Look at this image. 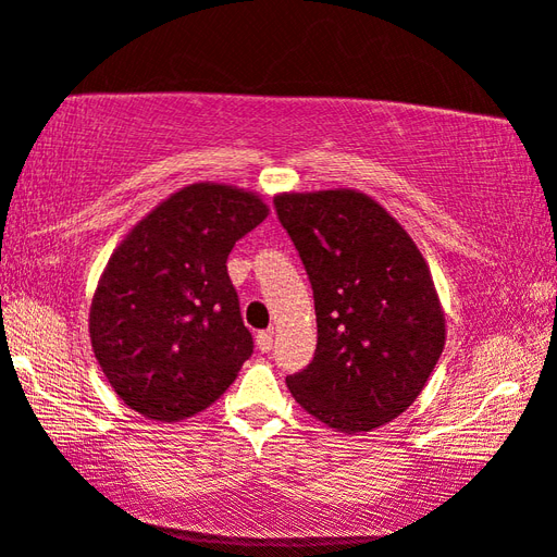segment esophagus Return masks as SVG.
I'll return each instance as SVG.
<instances>
[{"mask_svg":"<svg viewBox=\"0 0 557 557\" xmlns=\"http://www.w3.org/2000/svg\"><path fill=\"white\" fill-rule=\"evenodd\" d=\"M273 347V333L271 330H263V333L257 335V349L259 352H271Z\"/></svg>","mask_w":557,"mask_h":557,"instance_id":"obj_1","label":"esophagus"}]
</instances>
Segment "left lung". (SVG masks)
<instances>
[{
	"instance_id": "8db88e82",
	"label": "left lung",
	"mask_w": 557,
	"mask_h": 557,
	"mask_svg": "<svg viewBox=\"0 0 557 557\" xmlns=\"http://www.w3.org/2000/svg\"><path fill=\"white\" fill-rule=\"evenodd\" d=\"M278 220L304 259L315 298L318 347L286 376L300 408L345 435L401 416L445 347L431 269L401 222L349 190L278 193Z\"/></svg>"
}]
</instances>
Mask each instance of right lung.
Segmentation results:
<instances>
[{"mask_svg": "<svg viewBox=\"0 0 557 557\" xmlns=\"http://www.w3.org/2000/svg\"><path fill=\"white\" fill-rule=\"evenodd\" d=\"M257 193L224 183L175 190L112 251L90 306V343L114 394L175 423L227 392L251 357L227 257L267 220Z\"/></svg>", "mask_w": 557, "mask_h": 557, "instance_id": "add662e5", "label": "right lung"}]
</instances>
